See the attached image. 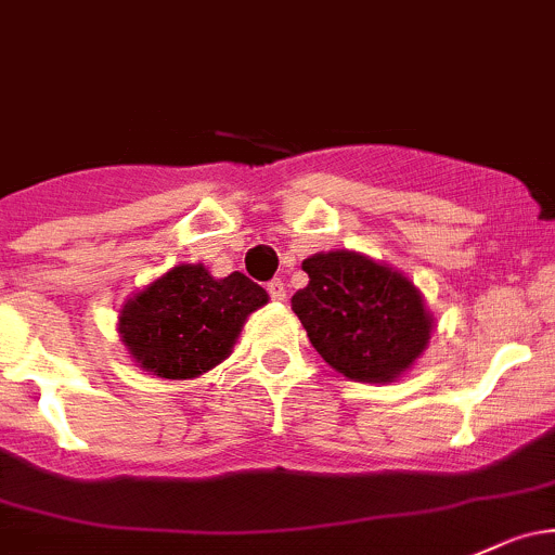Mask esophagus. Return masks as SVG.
<instances>
[{"label":"esophagus","mask_w":555,"mask_h":555,"mask_svg":"<svg viewBox=\"0 0 555 555\" xmlns=\"http://www.w3.org/2000/svg\"><path fill=\"white\" fill-rule=\"evenodd\" d=\"M266 289H268V295L273 297V300H287V284L282 282V279H271V282L266 284Z\"/></svg>","instance_id":"1"}]
</instances>
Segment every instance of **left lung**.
I'll return each instance as SVG.
<instances>
[{
    "label": "left lung",
    "mask_w": 555,
    "mask_h": 555,
    "mask_svg": "<svg viewBox=\"0 0 555 555\" xmlns=\"http://www.w3.org/2000/svg\"><path fill=\"white\" fill-rule=\"evenodd\" d=\"M302 271L308 287L293 295V311L332 370L393 383L425 351L434 317L404 273L348 249L311 255Z\"/></svg>",
    "instance_id": "left-lung-1"
}]
</instances>
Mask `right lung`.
<instances>
[{"instance_id":"add662e5","label":"right lung","mask_w":555,"mask_h":555,"mask_svg":"<svg viewBox=\"0 0 555 555\" xmlns=\"http://www.w3.org/2000/svg\"><path fill=\"white\" fill-rule=\"evenodd\" d=\"M266 302V289L244 273L215 279L202 262H180L121 306L119 337L145 372L191 380L229 359L247 317Z\"/></svg>"}]
</instances>
